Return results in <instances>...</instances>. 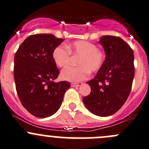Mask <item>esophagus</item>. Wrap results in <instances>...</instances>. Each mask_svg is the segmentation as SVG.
Returning a JSON list of instances; mask_svg holds the SVG:
<instances>
[{"instance_id": "1", "label": "esophagus", "mask_w": 149, "mask_h": 149, "mask_svg": "<svg viewBox=\"0 0 149 149\" xmlns=\"http://www.w3.org/2000/svg\"><path fill=\"white\" fill-rule=\"evenodd\" d=\"M83 85V83H72V87H74V88H77V87H80Z\"/></svg>"}]
</instances>
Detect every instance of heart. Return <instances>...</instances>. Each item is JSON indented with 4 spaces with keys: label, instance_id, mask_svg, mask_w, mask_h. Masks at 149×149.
<instances>
[{
    "label": "heart",
    "instance_id": "1",
    "mask_svg": "<svg viewBox=\"0 0 149 149\" xmlns=\"http://www.w3.org/2000/svg\"><path fill=\"white\" fill-rule=\"evenodd\" d=\"M66 47L60 45L53 49L52 58L54 63L58 67H64L70 62L72 54L79 57V66H69L63 69L61 73L62 80L72 83L81 81L87 78L90 72H97L104 63V52L95 44L80 40L66 45Z\"/></svg>",
    "mask_w": 149,
    "mask_h": 149
}]
</instances>
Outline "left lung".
I'll return each mask as SVG.
<instances>
[{"mask_svg":"<svg viewBox=\"0 0 149 149\" xmlns=\"http://www.w3.org/2000/svg\"><path fill=\"white\" fill-rule=\"evenodd\" d=\"M99 43L106 57L94 78L86 83L91 91L83 101L91 113L106 117L118 111L130 95L134 75V53L118 36H103Z\"/></svg>","mask_w":149,"mask_h":149,"instance_id":"left-lung-1","label":"left lung"}]
</instances>
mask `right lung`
<instances>
[{"mask_svg": "<svg viewBox=\"0 0 149 149\" xmlns=\"http://www.w3.org/2000/svg\"><path fill=\"white\" fill-rule=\"evenodd\" d=\"M63 40L47 33L31 35L15 53L14 77L18 97L22 106L36 117L55 114L71 86L69 82H54L59 70L52 53Z\"/></svg>", "mask_w": 149, "mask_h": 149, "instance_id": "add662e5", "label": "right lung"}]
</instances>
